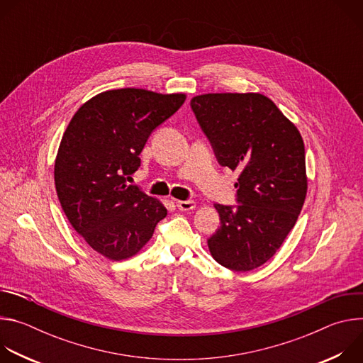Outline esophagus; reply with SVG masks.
Masks as SVG:
<instances>
[{"label":"esophagus","instance_id":"34e87169","mask_svg":"<svg viewBox=\"0 0 363 363\" xmlns=\"http://www.w3.org/2000/svg\"><path fill=\"white\" fill-rule=\"evenodd\" d=\"M177 206L181 211H191L195 208V202L194 201H177Z\"/></svg>","mask_w":363,"mask_h":363}]
</instances>
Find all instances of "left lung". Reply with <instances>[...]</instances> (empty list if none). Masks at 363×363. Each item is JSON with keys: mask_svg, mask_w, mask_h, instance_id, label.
I'll use <instances>...</instances> for the list:
<instances>
[{"mask_svg": "<svg viewBox=\"0 0 363 363\" xmlns=\"http://www.w3.org/2000/svg\"><path fill=\"white\" fill-rule=\"evenodd\" d=\"M191 108L223 167L240 171L235 208L216 203L214 260L234 272L263 266L294 227L307 194L298 129L262 93H206Z\"/></svg>", "mask_w": 363, "mask_h": 363, "instance_id": "8db88e82", "label": "left lung"}]
</instances>
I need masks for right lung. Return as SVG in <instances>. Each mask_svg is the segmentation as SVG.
Instances as JSON below:
<instances>
[{
	"label": "right lung",
	"instance_id": "right-lung-1",
	"mask_svg": "<svg viewBox=\"0 0 363 363\" xmlns=\"http://www.w3.org/2000/svg\"><path fill=\"white\" fill-rule=\"evenodd\" d=\"M185 93L116 89L79 108L63 133L55 184L72 227L112 262L138 254L167 217L165 205L128 185L152 130L171 118Z\"/></svg>",
	"mask_w": 363,
	"mask_h": 363
}]
</instances>
